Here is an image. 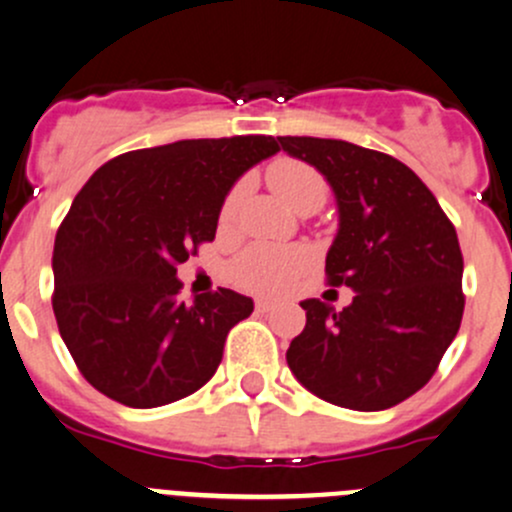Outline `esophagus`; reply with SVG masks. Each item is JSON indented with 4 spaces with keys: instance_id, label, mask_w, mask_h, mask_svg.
Here are the masks:
<instances>
[{
    "instance_id": "obj_1",
    "label": "esophagus",
    "mask_w": 512,
    "mask_h": 512,
    "mask_svg": "<svg viewBox=\"0 0 512 512\" xmlns=\"http://www.w3.org/2000/svg\"><path fill=\"white\" fill-rule=\"evenodd\" d=\"M255 309H257V312H260V314L270 312V309H272V302H270V299H257V302H255Z\"/></svg>"
}]
</instances>
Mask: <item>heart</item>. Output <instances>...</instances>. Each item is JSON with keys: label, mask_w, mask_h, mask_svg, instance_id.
I'll return each instance as SVG.
<instances>
[{"label": "heart", "mask_w": 512, "mask_h": 512, "mask_svg": "<svg viewBox=\"0 0 512 512\" xmlns=\"http://www.w3.org/2000/svg\"><path fill=\"white\" fill-rule=\"evenodd\" d=\"M267 183L297 213L319 210L329 195V185L319 170L294 158H280L267 168ZM245 188L235 185L227 193L220 220L227 223L235 215ZM312 257L304 247L252 245L232 260L230 280L255 294H280L309 267Z\"/></svg>", "instance_id": "heart-1"}]
</instances>
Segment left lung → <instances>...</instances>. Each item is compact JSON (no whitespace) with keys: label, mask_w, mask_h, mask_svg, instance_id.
I'll list each match as a JSON object with an SVG mask.
<instances>
[{"label":"left lung","mask_w":512,"mask_h":512,"mask_svg":"<svg viewBox=\"0 0 512 512\" xmlns=\"http://www.w3.org/2000/svg\"><path fill=\"white\" fill-rule=\"evenodd\" d=\"M282 151L332 185L339 232L327 282L349 307L304 299L307 324L287 349L299 384L354 411H384L428 384L463 319L456 227L409 165L334 138L282 136Z\"/></svg>","instance_id":"left-lung-1"}]
</instances>
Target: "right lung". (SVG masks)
<instances>
[{
  "label": "right lung",
  "mask_w": 512,
  "mask_h": 512,
  "mask_svg": "<svg viewBox=\"0 0 512 512\" xmlns=\"http://www.w3.org/2000/svg\"><path fill=\"white\" fill-rule=\"evenodd\" d=\"M277 151L272 136L175 141L108 160L79 190L56 232L51 304L94 389L156 409L213 379L252 299L218 287L180 302L178 265L215 240L235 180Z\"/></svg>",
  "instance_id": "1"
}]
</instances>
